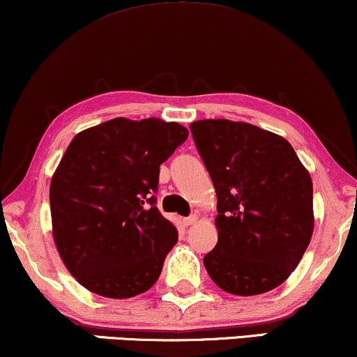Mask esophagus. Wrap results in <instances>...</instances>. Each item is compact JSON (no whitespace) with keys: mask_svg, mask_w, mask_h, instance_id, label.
<instances>
[{"mask_svg":"<svg viewBox=\"0 0 357 357\" xmlns=\"http://www.w3.org/2000/svg\"><path fill=\"white\" fill-rule=\"evenodd\" d=\"M197 220H199V215L193 213V215H190V217L183 218V225H185V227H188V225H193V223H195Z\"/></svg>","mask_w":357,"mask_h":357,"instance_id":"esophagus-1","label":"esophagus"}]
</instances>
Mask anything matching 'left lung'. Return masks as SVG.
I'll use <instances>...</instances> for the list:
<instances>
[{
	"label": "left lung",
	"mask_w": 357,
	"mask_h": 357,
	"mask_svg": "<svg viewBox=\"0 0 357 357\" xmlns=\"http://www.w3.org/2000/svg\"><path fill=\"white\" fill-rule=\"evenodd\" d=\"M217 192L218 241L205 255L223 291L253 296L291 275L313 235V182L291 144L245 122L190 124Z\"/></svg>",
	"instance_id": "left-lung-1"
}]
</instances>
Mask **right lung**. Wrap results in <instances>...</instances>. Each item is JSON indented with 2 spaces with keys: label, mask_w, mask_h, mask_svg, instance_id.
<instances>
[{
  "label": "right lung",
  "mask_w": 357,
  "mask_h": 357,
  "mask_svg": "<svg viewBox=\"0 0 357 357\" xmlns=\"http://www.w3.org/2000/svg\"><path fill=\"white\" fill-rule=\"evenodd\" d=\"M187 137L177 122L117 117L69 144L51 180L52 235L66 268L89 291L122 300L158 280L178 231L153 193L160 164Z\"/></svg>",
  "instance_id": "1"
}]
</instances>
